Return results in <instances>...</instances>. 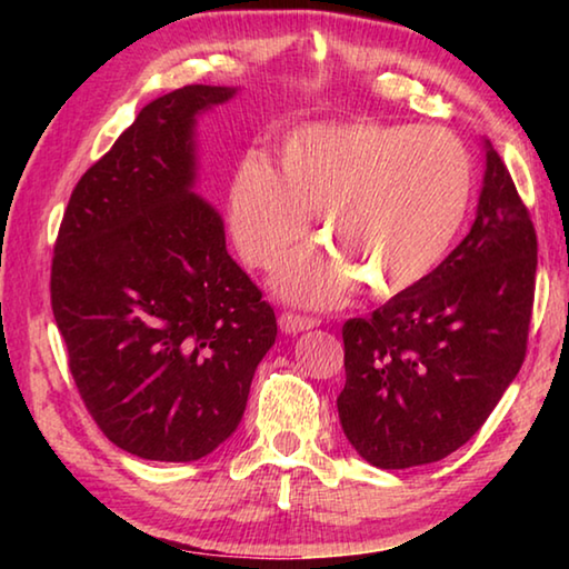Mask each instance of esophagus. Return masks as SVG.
I'll return each instance as SVG.
<instances>
[{"mask_svg": "<svg viewBox=\"0 0 569 569\" xmlns=\"http://www.w3.org/2000/svg\"><path fill=\"white\" fill-rule=\"evenodd\" d=\"M321 321L319 319H308V316H298V313H283L281 319H278V326H281V331L288 333V336H296L301 331H311L319 326Z\"/></svg>", "mask_w": 569, "mask_h": 569, "instance_id": "obj_1", "label": "esophagus"}]
</instances>
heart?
Returning <instances> with one entry per match:
<instances>
[{"instance_id": "obj_1", "label": "heart", "mask_w": 569, "mask_h": 569, "mask_svg": "<svg viewBox=\"0 0 569 569\" xmlns=\"http://www.w3.org/2000/svg\"><path fill=\"white\" fill-rule=\"evenodd\" d=\"M471 200V160L439 128L319 122L288 134L278 172L240 162L230 228L250 263L273 268L319 213L331 246L288 258L273 286L286 301L333 308L359 283L377 298L411 291L445 261Z\"/></svg>"}]
</instances>
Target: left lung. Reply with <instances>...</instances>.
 I'll return each instance as SVG.
<instances>
[{
	"label": "left lung",
	"instance_id": "8db88e82",
	"mask_svg": "<svg viewBox=\"0 0 569 569\" xmlns=\"http://www.w3.org/2000/svg\"><path fill=\"white\" fill-rule=\"evenodd\" d=\"M481 150L467 238L411 291L343 323L336 407L346 439L379 469L431 465L467 445L525 361L537 236L492 142Z\"/></svg>",
	"mask_w": 569,
	"mask_h": 569
}]
</instances>
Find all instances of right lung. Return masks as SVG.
I'll use <instances>...</instances> for the list:
<instances>
[{
	"label": "right lung",
	"mask_w": 569,
	"mask_h": 569,
	"mask_svg": "<svg viewBox=\"0 0 569 569\" xmlns=\"http://www.w3.org/2000/svg\"><path fill=\"white\" fill-rule=\"evenodd\" d=\"M238 88L148 102L84 172L52 258V313L84 407L112 445L152 461L210 455L243 419L276 313L198 196V118Z\"/></svg>",
	"instance_id": "right-lung-1"
}]
</instances>
